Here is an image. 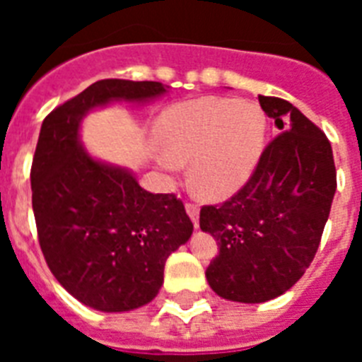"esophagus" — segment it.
Returning a JSON list of instances; mask_svg holds the SVG:
<instances>
[{
    "label": "esophagus",
    "mask_w": 362,
    "mask_h": 362,
    "mask_svg": "<svg viewBox=\"0 0 362 362\" xmlns=\"http://www.w3.org/2000/svg\"><path fill=\"white\" fill-rule=\"evenodd\" d=\"M187 214L190 216L192 223H194V226L197 228V226H199V206H197V204L188 203L187 204Z\"/></svg>",
    "instance_id": "esophagus-1"
}]
</instances>
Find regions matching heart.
<instances>
[{
	"label": "heart",
	"mask_w": 362,
	"mask_h": 362,
	"mask_svg": "<svg viewBox=\"0 0 362 362\" xmlns=\"http://www.w3.org/2000/svg\"><path fill=\"white\" fill-rule=\"evenodd\" d=\"M163 152L156 161L174 174L190 163V179L201 196L226 199L257 170L268 137L263 108L235 98H199L174 105L156 127Z\"/></svg>",
	"instance_id": "b5f03b06"
}]
</instances>
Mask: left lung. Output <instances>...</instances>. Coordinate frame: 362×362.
Returning <instances> with one entry per match:
<instances>
[{
  "instance_id": "1",
  "label": "left lung",
  "mask_w": 362,
  "mask_h": 362,
  "mask_svg": "<svg viewBox=\"0 0 362 362\" xmlns=\"http://www.w3.org/2000/svg\"><path fill=\"white\" fill-rule=\"evenodd\" d=\"M259 103L279 136L235 196L199 214L201 230L219 245V255L206 268L210 288L246 305L276 299L303 277L337 188L325 134L284 99L259 95Z\"/></svg>"
}]
</instances>
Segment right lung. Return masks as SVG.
I'll list each match as a JSON object with an SVG mask.
<instances>
[{
  "label": "right lung",
  "instance_id": "obj_1",
  "mask_svg": "<svg viewBox=\"0 0 362 362\" xmlns=\"http://www.w3.org/2000/svg\"><path fill=\"white\" fill-rule=\"evenodd\" d=\"M158 81L101 79L45 117L32 161V210L41 252L63 288L107 313L148 305L168 255L190 239V217L172 194L141 188L130 168L94 158L81 141L86 114L146 105Z\"/></svg>",
  "mask_w": 362,
  "mask_h": 362
}]
</instances>
